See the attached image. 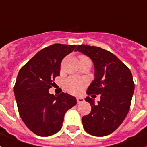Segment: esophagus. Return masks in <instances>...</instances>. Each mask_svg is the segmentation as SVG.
<instances>
[{
  "label": "esophagus",
  "mask_w": 147,
  "mask_h": 147,
  "mask_svg": "<svg viewBox=\"0 0 147 147\" xmlns=\"http://www.w3.org/2000/svg\"><path fill=\"white\" fill-rule=\"evenodd\" d=\"M84 99L83 97H81V96H78L77 97V102L78 103H81V102H84Z\"/></svg>",
  "instance_id": "1"
}]
</instances>
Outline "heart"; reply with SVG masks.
<instances>
[{"instance_id":"obj_1","label":"heart","mask_w":147,"mask_h":147,"mask_svg":"<svg viewBox=\"0 0 147 147\" xmlns=\"http://www.w3.org/2000/svg\"><path fill=\"white\" fill-rule=\"evenodd\" d=\"M87 85V82L83 78L78 77H69L64 82L65 90L70 94H78L84 90Z\"/></svg>"}]
</instances>
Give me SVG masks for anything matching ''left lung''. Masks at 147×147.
<instances>
[{
	"label": "left lung",
	"instance_id": "obj_1",
	"mask_svg": "<svg viewBox=\"0 0 147 147\" xmlns=\"http://www.w3.org/2000/svg\"><path fill=\"white\" fill-rule=\"evenodd\" d=\"M92 59L94 80L88 87V95L100 94L97 104L89 96L85 101L91 106V112L82 117L86 132L93 136L110 134L120 126L127 116L134 90L130 69L109 51L98 47L78 45L75 50Z\"/></svg>",
	"mask_w": 147,
	"mask_h": 147
}]
</instances>
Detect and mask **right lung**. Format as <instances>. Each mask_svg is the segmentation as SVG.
<instances>
[{
    "label": "right lung",
    "instance_id": "right-lung-1",
    "mask_svg": "<svg viewBox=\"0 0 147 147\" xmlns=\"http://www.w3.org/2000/svg\"><path fill=\"white\" fill-rule=\"evenodd\" d=\"M76 45L54 44L37 53L19 71L14 94L21 119L37 135L47 137L61 129L64 115L77 103L66 93L49 94L53 80L60 73L64 57Z\"/></svg>",
    "mask_w": 147,
    "mask_h": 147
}]
</instances>
